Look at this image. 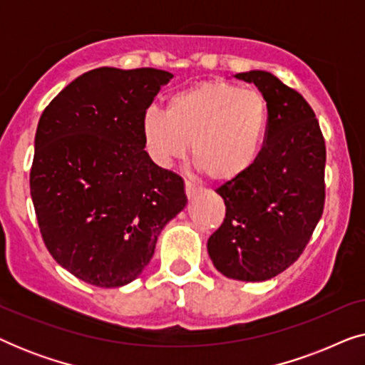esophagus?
I'll list each match as a JSON object with an SVG mask.
<instances>
[{"instance_id":"esophagus-1","label":"esophagus","mask_w":365,"mask_h":365,"mask_svg":"<svg viewBox=\"0 0 365 365\" xmlns=\"http://www.w3.org/2000/svg\"><path fill=\"white\" fill-rule=\"evenodd\" d=\"M184 187H186V196L191 199L194 194L199 192V186H196V184H192L191 181H186L184 182Z\"/></svg>"}]
</instances>
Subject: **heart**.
<instances>
[{
    "label": "heart",
    "mask_w": 365,
    "mask_h": 365,
    "mask_svg": "<svg viewBox=\"0 0 365 365\" xmlns=\"http://www.w3.org/2000/svg\"><path fill=\"white\" fill-rule=\"evenodd\" d=\"M271 123L269 103L257 89L227 81H202L174 93L166 114L148 109L141 131L159 166L186 156L216 184L234 182L256 166Z\"/></svg>",
    "instance_id": "heart-1"
}]
</instances>
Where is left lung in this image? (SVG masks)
Here are the masks:
<instances>
[{"instance_id": "1", "label": "left lung", "mask_w": 365, "mask_h": 365, "mask_svg": "<svg viewBox=\"0 0 365 365\" xmlns=\"http://www.w3.org/2000/svg\"><path fill=\"white\" fill-rule=\"evenodd\" d=\"M269 103L266 146L246 176L222 184L221 227L209 237L214 267L236 281H267L306 249L326 201V143L312 108L267 71L236 74Z\"/></svg>"}]
</instances>
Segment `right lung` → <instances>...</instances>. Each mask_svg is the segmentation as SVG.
Returning <instances> with one entry per match:
<instances>
[{
  "label": "right lung",
  "instance_id": "right-lung-1",
  "mask_svg": "<svg viewBox=\"0 0 365 365\" xmlns=\"http://www.w3.org/2000/svg\"><path fill=\"white\" fill-rule=\"evenodd\" d=\"M171 79L154 68L91 69L39 118L29 173L39 231L54 261L93 286L134 281L187 202L181 176L149 158L141 131Z\"/></svg>",
  "mask_w": 365,
  "mask_h": 365
}]
</instances>
